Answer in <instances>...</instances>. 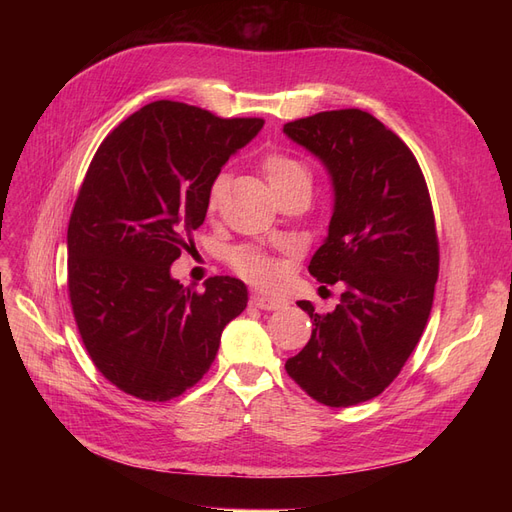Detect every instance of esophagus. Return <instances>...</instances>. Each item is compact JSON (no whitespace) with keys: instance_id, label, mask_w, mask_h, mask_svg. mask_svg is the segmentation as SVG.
<instances>
[{"instance_id":"34e87169","label":"esophagus","mask_w":512,"mask_h":512,"mask_svg":"<svg viewBox=\"0 0 512 512\" xmlns=\"http://www.w3.org/2000/svg\"><path fill=\"white\" fill-rule=\"evenodd\" d=\"M250 303L258 309H265V312H275V309H282L288 305L286 299L282 297H269V294H252Z\"/></svg>"}]
</instances>
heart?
I'll use <instances>...</instances> for the list:
<instances>
[{
    "label": "heart",
    "instance_id": "1",
    "mask_svg": "<svg viewBox=\"0 0 512 512\" xmlns=\"http://www.w3.org/2000/svg\"><path fill=\"white\" fill-rule=\"evenodd\" d=\"M262 170H265L267 181L277 196L288 190L301 188V185H312L307 168L299 160L284 156V153H271V156H267L265 162H262ZM222 183H224L222 177H218L211 183V190H209L211 203H215V198H218ZM228 260L232 269H235L241 277H245L247 282L262 288L275 286L282 277V267L267 254L254 250V247H237V250L230 252Z\"/></svg>",
    "mask_w": 512,
    "mask_h": 512
}]
</instances>
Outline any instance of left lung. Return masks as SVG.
Masks as SVG:
<instances>
[{"instance_id":"left-lung-1","label":"left lung","mask_w":512,"mask_h":512,"mask_svg":"<svg viewBox=\"0 0 512 512\" xmlns=\"http://www.w3.org/2000/svg\"><path fill=\"white\" fill-rule=\"evenodd\" d=\"M284 134L333 185L329 235L309 273L346 286L329 314L297 301L314 329L286 371L320 404L356 406L397 378L431 312L440 252L427 183L406 143L359 108L290 121Z\"/></svg>"}]
</instances>
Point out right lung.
<instances>
[{"instance_id":"right-lung-1","label":"right lung","mask_w":512,"mask_h":512,"mask_svg":"<svg viewBox=\"0 0 512 512\" xmlns=\"http://www.w3.org/2000/svg\"><path fill=\"white\" fill-rule=\"evenodd\" d=\"M262 123L158 100L121 121L91 160L68 224V290L91 361L123 393L168 401L188 391L245 309L237 277H209L194 292L170 265L205 222L222 166Z\"/></svg>"}]
</instances>
